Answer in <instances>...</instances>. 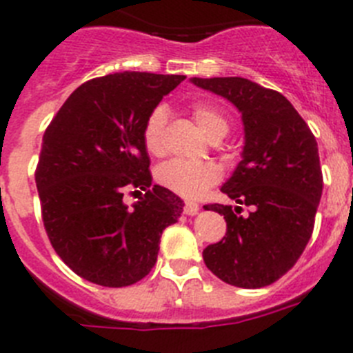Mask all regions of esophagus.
<instances>
[{
	"label": "esophagus",
	"mask_w": 353,
	"mask_h": 353,
	"mask_svg": "<svg viewBox=\"0 0 353 353\" xmlns=\"http://www.w3.org/2000/svg\"><path fill=\"white\" fill-rule=\"evenodd\" d=\"M183 212L187 213V215H196V213L199 212V205L198 203H185V206H183Z\"/></svg>",
	"instance_id": "esophagus-1"
}]
</instances>
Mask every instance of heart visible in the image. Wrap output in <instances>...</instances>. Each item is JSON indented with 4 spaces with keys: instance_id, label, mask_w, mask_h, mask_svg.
I'll list each match as a JSON object with an SVG mask.
<instances>
[{
    "instance_id": "b5f03b06",
    "label": "heart",
    "mask_w": 353,
    "mask_h": 353,
    "mask_svg": "<svg viewBox=\"0 0 353 353\" xmlns=\"http://www.w3.org/2000/svg\"><path fill=\"white\" fill-rule=\"evenodd\" d=\"M192 117L198 122L208 140L219 141L228 134L229 121L221 110L210 103L198 101L192 105ZM166 122L168 113L163 106L152 110L143 124V145L148 154L163 155L166 150ZM157 182L182 198H199L203 192L221 180V170L213 163H192V161L173 159L157 170Z\"/></svg>"
}]
</instances>
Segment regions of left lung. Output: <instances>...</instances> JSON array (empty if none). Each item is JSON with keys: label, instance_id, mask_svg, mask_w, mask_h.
Returning <instances> with one entry per match:
<instances>
[{"label": "left lung", "instance_id": "obj_1", "mask_svg": "<svg viewBox=\"0 0 353 353\" xmlns=\"http://www.w3.org/2000/svg\"><path fill=\"white\" fill-rule=\"evenodd\" d=\"M240 110L245 129L241 161L222 192L238 205H206L224 215L228 231L203 250L205 264L222 282L261 289L283 276L308 245L322 196L319 147L289 99L241 77L190 79Z\"/></svg>", "mask_w": 353, "mask_h": 353}]
</instances>
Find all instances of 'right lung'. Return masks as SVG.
Listing matches in <instances>:
<instances>
[{"instance_id": "right-lung-1", "label": "right lung", "mask_w": 353, "mask_h": 353, "mask_svg": "<svg viewBox=\"0 0 353 353\" xmlns=\"http://www.w3.org/2000/svg\"><path fill=\"white\" fill-rule=\"evenodd\" d=\"M183 80L140 71L92 79L45 131L34 173L45 231L64 264L89 282H140L157 261L163 231L179 221L182 199L152 185L143 124ZM128 186L148 190L131 209Z\"/></svg>"}]
</instances>
